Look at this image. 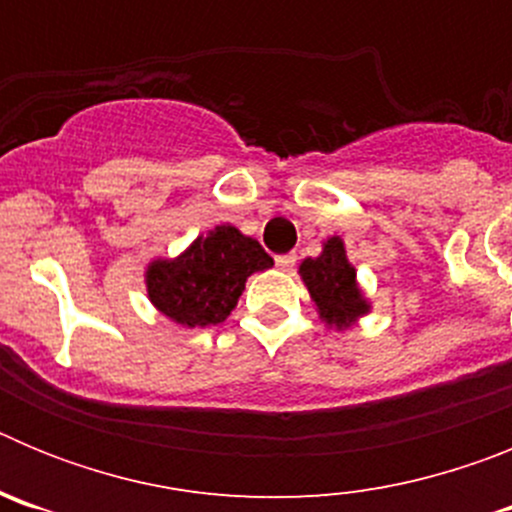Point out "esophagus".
Wrapping results in <instances>:
<instances>
[{
	"label": "esophagus",
	"mask_w": 512,
	"mask_h": 512,
	"mask_svg": "<svg viewBox=\"0 0 512 512\" xmlns=\"http://www.w3.org/2000/svg\"><path fill=\"white\" fill-rule=\"evenodd\" d=\"M274 261H277L279 269L289 271V269H292V266L297 264V256H295V253H279V256Z\"/></svg>",
	"instance_id": "esophagus-1"
}]
</instances>
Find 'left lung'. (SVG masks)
I'll list each match as a JSON object with an SVG mask.
<instances>
[{"label": "left lung", "instance_id": "left-lung-1", "mask_svg": "<svg viewBox=\"0 0 512 512\" xmlns=\"http://www.w3.org/2000/svg\"><path fill=\"white\" fill-rule=\"evenodd\" d=\"M300 277L318 305L320 318L338 330L348 328L356 318L369 312V302L356 284V269L348 264L341 238H330L318 259H305Z\"/></svg>", "mask_w": 512, "mask_h": 512}]
</instances>
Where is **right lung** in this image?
<instances>
[{
    "label": "right lung",
    "mask_w": 512,
    "mask_h": 512,
    "mask_svg": "<svg viewBox=\"0 0 512 512\" xmlns=\"http://www.w3.org/2000/svg\"><path fill=\"white\" fill-rule=\"evenodd\" d=\"M274 266L259 241L233 225L200 235L179 259L153 261L146 271L148 297L158 312L187 328L223 323L253 271Z\"/></svg>",
    "instance_id": "right-lung-1"
}]
</instances>
